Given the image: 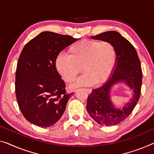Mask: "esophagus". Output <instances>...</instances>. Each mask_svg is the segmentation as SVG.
Segmentation results:
<instances>
[{
    "label": "esophagus",
    "mask_w": 154,
    "mask_h": 154,
    "mask_svg": "<svg viewBox=\"0 0 154 154\" xmlns=\"http://www.w3.org/2000/svg\"><path fill=\"white\" fill-rule=\"evenodd\" d=\"M85 91H86L87 93H89V94H90L91 92V89H87V88H85Z\"/></svg>",
    "instance_id": "esophagus-1"
}]
</instances>
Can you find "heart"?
<instances>
[{
  "label": "heart",
  "mask_w": 154,
  "mask_h": 154,
  "mask_svg": "<svg viewBox=\"0 0 154 154\" xmlns=\"http://www.w3.org/2000/svg\"><path fill=\"white\" fill-rule=\"evenodd\" d=\"M69 55L58 54L55 65L65 82H74L77 75L85 72L75 86L100 83L109 76L116 62V49L107 41L82 40L74 42L68 49ZM83 67L82 68V67Z\"/></svg>",
  "instance_id": "heart-1"
}]
</instances>
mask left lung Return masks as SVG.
I'll return each mask as SVG.
<instances>
[{"label": "left lung", "mask_w": 154, "mask_h": 154, "mask_svg": "<svg viewBox=\"0 0 154 154\" xmlns=\"http://www.w3.org/2000/svg\"><path fill=\"white\" fill-rule=\"evenodd\" d=\"M91 38L109 41L116 49V62L112 76L103 86L92 90L87 104V112L97 123L112 126L126 119L139 100L143 80L140 61L131 42L116 31L101 33ZM123 81L133 90L134 97L122 109H117L110 101V89L113 84Z\"/></svg>", "instance_id": "8db88e82"}]
</instances>
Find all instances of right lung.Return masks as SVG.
Here are the masks:
<instances>
[{
    "mask_svg": "<svg viewBox=\"0 0 154 154\" xmlns=\"http://www.w3.org/2000/svg\"><path fill=\"white\" fill-rule=\"evenodd\" d=\"M77 38L43 32L25 45L16 71L15 91L23 116L40 127L58 121L70 96L56 68L57 56Z\"/></svg>",
    "mask_w": 154,
    "mask_h": 154,
    "instance_id": "1",
    "label": "right lung"
}]
</instances>
